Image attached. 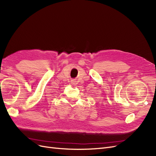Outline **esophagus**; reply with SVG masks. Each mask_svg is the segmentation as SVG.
Wrapping results in <instances>:
<instances>
[{"label": "esophagus", "instance_id": "34e87169", "mask_svg": "<svg viewBox=\"0 0 156 156\" xmlns=\"http://www.w3.org/2000/svg\"><path fill=\"white\" fill-rule=\"evenodd\" d=\"M72 84H74V83H75V81H73V80H72Z\"/></svg>", "mask_w": 156, "mask_h": 156}]
</instances>
